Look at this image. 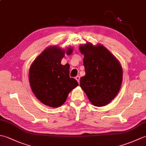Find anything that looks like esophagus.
<instances>
[{"mask_svg":"<svg viewBox=\"0 0 146 146\" xmlns=\"http://www.w3.org/2000/svg\"><path fill=\"white\" fill-rule=\"evenodd\" d=\"M75 79L77 80V82H78V83H80V76H79V75H78V76H76V77H75Z\"/></svg>","mask_w":146,"mask_h":146,"instance_id":"obj_1","label":"esophagus"}]
</instances>
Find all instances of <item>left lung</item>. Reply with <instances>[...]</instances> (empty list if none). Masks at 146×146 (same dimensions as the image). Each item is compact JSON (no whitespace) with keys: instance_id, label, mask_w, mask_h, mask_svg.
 Instances as JSON below:
<instances>
[{"instance_id":"obj_1","label":"left lung","mask_w":146,"mask_h":146,"mask_svg":"<svg viewBox=\"0 0 146 146\" xmlns=\"http://www.w3.org/2000/svg\"><path fill=\"white\" fill-rule=\"evenodd\" d=\"M84 54L85 75L80 78V86L93 105H106L120 90L122 69L120 63L104 46L88 42L80 46Z\"/></svg>"}]
</instances>
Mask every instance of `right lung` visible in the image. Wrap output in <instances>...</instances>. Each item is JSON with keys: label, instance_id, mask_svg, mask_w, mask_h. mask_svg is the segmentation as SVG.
<instances>
[{"label": "right lung", "instance_id": "1", "mask_svg": "<svg viewBox=\"0 0 146 146\" xmlns=\"http://www.w3.org/2000/svg\"><path fill=\"white\" fill-rule=\"evenodd\" d=\"M70 48L66 51L70 54ZM64 51L57 47L46 48L31 66L29 78L31 88L42 103L51 107L63 105L69 93L78 85L70 77V65H62Z\"/></svg>", "mask_w": 146, "mask_h": 146}]
</instances>
